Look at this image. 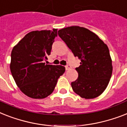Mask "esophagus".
<instances>
[{
  "label": "esophagus",
  "mask_w": 127,
  "mask_h": 127,
  "mask_svg": "<svg viewBox=\"0 0 127 127\" xmlns=\"http://www.w3.org/2000/svg\"><path fill=\"white\" fill-rule=\"evenodd\" d=\"M71 68V67L70 65H65V69L66 70H69Z\"/></svg>",
  "instance_id": "obj_1"
}]
</instances>
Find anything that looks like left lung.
I'll return each instance as SVG.
<instances>
[{
    "instance_id": "left-lung-1",
    "label": "left lung",
    "mask_w": 127,
    "mask_h": 127,
    "mask_svg": "<svg viewBox=\"0 0 127 127\" xmlns=\"http://www.w3.org/2000/svg\"><path fill=\"white\" fill-rule=\"evenodd\" d=\"M58 35L81 65L75 68L77 79L71 83L73 91L81 98L92 99L104 92L112 75L109 48L99 36L88 29L71 26L58 31Z\"/></svg>"
}]
</instances>
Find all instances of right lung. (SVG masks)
Segmentation results:
<instances>
[{"mask_svg":"<svg viewBox=\"0 0 127 127\" xmlns=\"http://www.w3.org/2000/svg\"><path fill=\"white\" fill-rule=\"evenodd\" d=\"M58 29L33 31L27 33L14 46L10 67L20 91L34 99H42L51 94L58 79L64 73L62 65L45 64L50 54Z\"/></svg>","mask_w":127,"mask_h":127,"instance_id":"right-lung-1","label":"right lung"}]
</instances>
